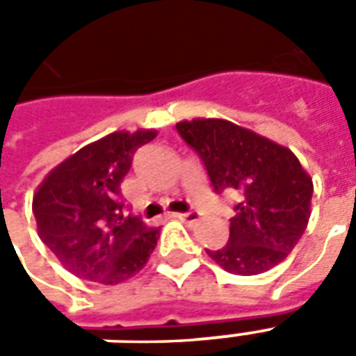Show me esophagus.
<instances>
[{"label": "esophagus", "instance_id": "1", "mask_svg": "<svg viewBox=\"0 0 356 356\" xmlns=\"http://www.w3.org/2000/svg\"><path fill=\"white\" fill-rule=\"evenodd\" d=\"M173 217H177L181 221H186V223H198L200 221V216L193 213V211H188V213H173Z\"/></svg>", "mask_w": 356, "mask_h": 356}]
</instances>
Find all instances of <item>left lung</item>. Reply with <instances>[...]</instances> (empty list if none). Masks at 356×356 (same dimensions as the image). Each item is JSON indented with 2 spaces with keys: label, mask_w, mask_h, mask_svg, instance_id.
<instances>
[{
  "label": "left lung",
  "mask_w": 356,
  "mask_h": 356,
  "mask_svg": "<svg viewBox=\"0 0 356 356\" xmlns=\"http://www.w3.org/2000/svg\"><path fill=\"white\" fill-rule=\"evenodd\" d=\"M179 135L196 150L217 194L236 193L231 236L208 255L227 273L252 276L282 263L311 217L313 179L290 148L252 129L198 118L179 122Z\"/></svg>",
  "instance_id": "left-lung-1"
}]
</instances>
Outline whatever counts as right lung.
<instances>
[{
  "label": "right lung",
  "instance_id": "add662e5",
  "mask_svg": "<svg viewBox=\"0 0 356 356\" xmlns=\"http://www.w3.org/2000/svg\"><path fill=\"white\" fill-rule=\"evenodd\" d=\"M152 129L114 131L51 171L32 200L38 234L72 275L114 286L145 267L160 229L125 211L120 185Z\"/></svg>",
  "mask_w": 356,
  "mask_h": 356
}]
</instances>
